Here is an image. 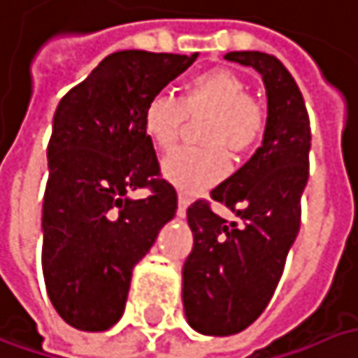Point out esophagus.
Masks as SVG:
<instances>
[{
  "instance_id": "esophagus-1",
  "label": "esophagus",
  "mask_w": 358,
  "mask_h": 358,
  "mask_svg": "<svg viewBox=\"0 0 358 358\" xmlns=\"http://www.w3.org/2000/svg\"><path fill=\"white\" fill-rule=\"evenodd\" d=\"M188 204H190L188 196H186L184 192H180L178 194V217H186V208H188Z\"/></svg>"
}]
</instances>
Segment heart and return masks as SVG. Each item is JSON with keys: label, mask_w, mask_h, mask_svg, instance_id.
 Returning <instances> with one entry per match:
<instances>
[{"label": "heart", "mask_w": 358, "mask_h": 358, "mask_svg": "<svg viewBox=\"0 0 358 358\" xmlns=\"http://www.w3.org/2000/svg\"><path fill=\"white\" fill-rule=\"evenodd\" d=\"M247 80L231 69H213L192 76L178 99L159 93L141 115L143 134L152 145L168 154L176 148L186 119H202L204 148H184L164 159V178L184 192H199L221 182L231 168V154L253 152L267 127V111L257 96L247 93Z\"/></svg>", "instance_id": "1"}]
</instances>
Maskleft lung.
<instances>
[{"label": "left lung", "instance_id": "8db88e82", "mask_svg": "<svg viewBox=\"0 0 358 358\" xmlns=\"http://www.w3.org/2000/svg\"><path fill=\"white\" fill-rule=\"evenodd\" d=\"M224 58L262 74L267 127L262 148L210 192L241 224L215 215L204 200L186 210L194 245L182 267L184 314L196 332L208 336L241 332L269 304L300 231L310 154L304 96L284 64L251 50Z\"/></svg>", "mask_w": 358, "mask_h": 358}]
</instances>
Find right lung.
<instances>
[{"label":"right lung","mask_w":358,"mask_h":358,"mask_svg":"<svg viewBox=\"0 0 358 358\" xmlns=\"http://www.w3.org/2000/svg\"><path fill=\"white\" fill-rule=\"evenodd\" d=\"M196 56L109 54L56 107L42 204V271L56 312L78 330L117 324L134 267L176 215V190L159 178L141 115ZM139 187L152 194L131 199Z\"/></svg>","instance_id":"1"}]
</instances>
